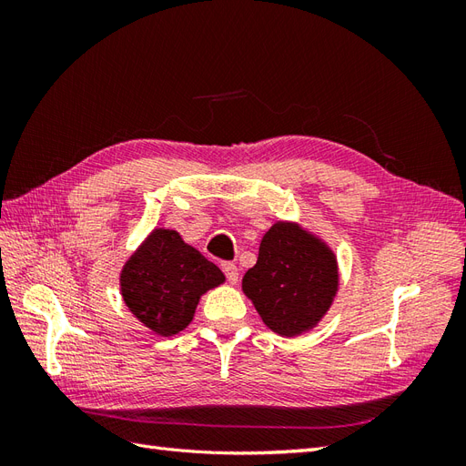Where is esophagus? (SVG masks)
Returning a JSON list of instances; mask_svg holds the SVG:
<instances>
[{
	"instance_id": "1",
	"label": "esophagus",
	"mask_w": 466,
	"mask_h": 466,
	"mask_svg": "<svg viewBox=\"0 0 466 466\" xmlns=\"http://www.w3.org/2000/svg\"><path fill=\"white\" fill-rule=\"evenodd\" d=\"M221 270H223L225 276H228L229 284H237V281H238V268L233 262H223Z\"/></svg>"
}]
</instances>
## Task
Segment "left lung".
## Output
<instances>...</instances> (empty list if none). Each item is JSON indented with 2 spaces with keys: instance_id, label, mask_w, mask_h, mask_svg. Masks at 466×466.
I'll use <instances>...</instances> for the list:
<instances>
[{
  "instance_id": "1",
  "label": "left lung",
  "mask_w": 466,
  "mask_h": 466,
  "mask_svg": "<svg viewBox=\"0 0 466 466\" xmlns=\"http://www.w3.org/2000/svg\"><path fill=\"white\" fill-rule=\"evenodd\" d=\"M340 274L334 250L295 221H276L260 241L243 291L272 332L293 338L313 330L330 309Z\"/></svg>"
}]
</instances>
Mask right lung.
<instances>
[{
	"label": "right lung",
	"instance_id": "obj_1",
	"mask_svg": "<svg viewBox=\"0 0 466 466\" xmlns=\"http://www.w3.org/2000/svg\"><path fill=\"white\" fill-rule=\"evenodd\" d=\"M225 281L175 229H153L126 260L120 293L130 313L157 336H175L194 319L200 298Z\"/></svg>",
	"mask_w": 466,
	"mask_h": 466
}]
</instances>
